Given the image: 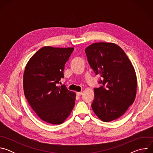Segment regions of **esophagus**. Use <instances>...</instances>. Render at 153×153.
Returning a JSON list of instances; mask_svg holds the SVG:
<instances>
[{
  "instance_id": "obj_1",
  "label": "esophagus",
  "mask_w": 153,
  "mask_h": 153,
  "mask_svg": "<svg viewBox=\"0 0 153 153\" xmlns=\"http://www.w3.org/2000/svg\"><path fill=\"white\" fill-rule=\"evenodd\" d=\"M76 94H77V95L78 96H80L82 94V92H77Z\"/></svg>"
}]
</instances>
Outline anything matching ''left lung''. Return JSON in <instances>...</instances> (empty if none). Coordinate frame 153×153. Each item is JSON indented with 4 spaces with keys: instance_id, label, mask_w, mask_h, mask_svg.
I'll return each mask as SVG.
<instances>
[{
    "instance_id": "8db88e82",
    "label": "left lung",
    "mask_w": 153,
    "mask_h": 153,
    "mask_svg": "<svg viewBox=\"0 0 153 153\" xmlns=\"http://www.w3.org/2000/svg\"><path fill=\"white\" fill-rule=\"evenodd\" d=\"M88 61L103 86L94 88L91 106L103 122L121 117L134 102L137 81L133 65L125 51L110 42L94 43L85 48Z\"/></svg>"
}]
</instances>
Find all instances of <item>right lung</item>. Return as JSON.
Listing matches in <instances>:
<instances>
[{
    "mask_svg": "<svg viewBox=\"0 0 153 153\" xmlns=\"http://www.w3.org/2000/svg\"><path fill=\"white\" fill-rule=\"evenodd\" d=\"M74 48L43 47L28 60L24 73L25 97L36 114L48 123L65 122L75 104L76 93L57 86Z\"/></svg>",
    "mask_w": 153,
    "mask_h": 153,
    "instance_id": "obj_1",
    "label": "right lung"
}]
</instances>
